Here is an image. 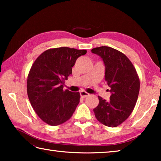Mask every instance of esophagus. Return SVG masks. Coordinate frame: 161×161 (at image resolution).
Here are the masks:
<instances>
[{"label": "esophagus", "mask_w": 161, "mask_h": 161, "mask_svg": "<svg viewBox=\"0 0 161 161\" xmlns=\"http://www.w3.org/2000/svg\"><path fill=\"white\" fill-rule=\"evenodd\" d=\"M80 95H81V97L86 98V97L89 96V94L87 93V92H86L85 91H81L80 92Z\"/></svg>", "instance_id": "1"}]
</instances>
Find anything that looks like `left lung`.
Segmentation results:
<instances>
[{
	"label": "left lung",
	"instance_id": "1",
	"mask_svg": "<svg viewBox=\"0 0 161 161\" xmlns=\"http://www.w3.org/2000/svg\"><path fill=\"white\" fill-rule=\"evenodd\" d=\"M92 53L102 58L105 65V81L110 87V100L101 97L94 112L100 123L116 127L129 118L137 102L140 80L135 67L124 53L112 47L102 46Z\"/></svg>",
	"mask_w": 161,
	"mask_h": 161
}]
</instances>
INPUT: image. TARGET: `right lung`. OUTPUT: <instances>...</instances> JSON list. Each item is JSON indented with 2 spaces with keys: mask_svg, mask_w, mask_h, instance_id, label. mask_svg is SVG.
<instances>
[{
  "mask_svg": "<svg viewBox=\"0 0 161 161\" xmlns=\"http://www.w3.org/2000/svg\"><path fill=\"white\" fill-rule=\"evenodd\" d=\"M86 50L67 47L49 49L35 59L27 80V92L35 113L50 126L69 120L80 103V92L63 90L72 67Z\"/></svg>",
  "mask_w": 161,
  "mask_h": 161,
  "instance_id": "obj_1",
  "label": "right lung"
}]
</instances>
